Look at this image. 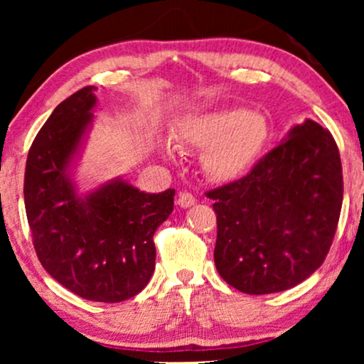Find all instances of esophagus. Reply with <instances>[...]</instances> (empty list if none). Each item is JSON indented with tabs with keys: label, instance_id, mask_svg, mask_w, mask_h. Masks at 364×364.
<instances>
[{
	"label": "esophagus",
	"instance_id": "obj_1",
	"mask_svg": "<svg viewBox=\"0 0 364 364\" xmlns=\"http://www.w3.org/2000/svg\"><path fill=\"white\" fill-rule=\"evenodd\" d=\"M193 203H196V197H193L192 193H188V192L178 193V198H177V205L178 207L188 208V207H192Z\"/></svg>",
	"mask_w": 364,
	"mask_h": 364
}]
</instances>
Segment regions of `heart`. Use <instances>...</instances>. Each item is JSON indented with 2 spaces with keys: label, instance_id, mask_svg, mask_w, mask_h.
I'll return each instance as SVG.
<instances>
[{
  "label": "heart",
  "instance_id": "obj_1",
  "mask_svg": "<svg viewBox=\"0 0 364 364\" xmlns=\"http://www.w3.org/2000/svg\"><path fill=\"white\" fill-rule=\"evenodd\" d=\"M183 146L202 151V167L215 181L245 173L270 139V124L262 112L243 107L188 114L177 126Z\"/></svg>",
  "mask_w": 364,
  "mask_h": 364
}]
</instances>
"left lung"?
Segmentation results:
<instances>
[{
  "mask_svg": "<svg viewBox=\"0 0 364 364\" xmlns=\"http://www.w3.org/2000/svg\"><path fill=\"white\" fill-rule=\"evenodd\" d=\"M217 213V272L248 295L296 287L325 262L343 203L340 151L306 119L245 177L207 192Z\"/></svg>",
  "mask_w": 364,
  "mask_h": 364,
  "instance_id": "left-lung-1",
  "label": "left lung"
}]
</instances>
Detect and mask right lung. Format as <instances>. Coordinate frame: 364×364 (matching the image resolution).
<instances>
[{
    "mask_svg": "<svg viewBox=\"0 0 364 364\" xmlns=\"http://www.w3.org/2000/svg\"><path fill=\"white\" fill-rule=\"evenodd\" d=\"M96 87L54 109L34 137L24 172V207L36 255L49 275L91 301L136 296L156 268L154 233L173 210L176 191L146 193L122 178L81 196L71 164L92 122Z\"/></svg>",
    "mask_w": 364,
    "mask_h": 364,
    "instance_id": "obj_1",
    "label": "right lung"
}]
</instances>
